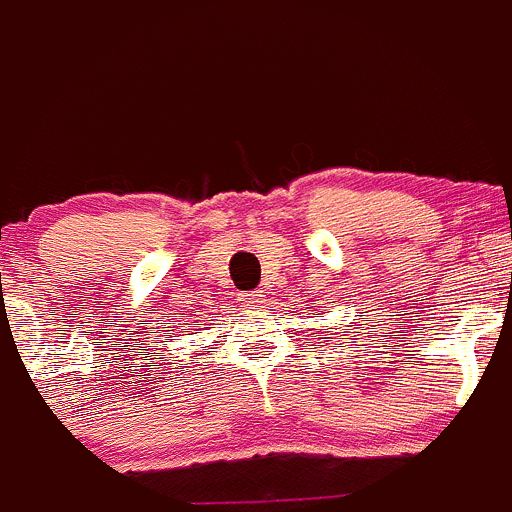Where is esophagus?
I'll list each match as a JSON object with an SVG mask.
<instances>
[{
	"mask_svg": "<svg viewBox=\"0 0 512 512\" xmlns=\"http://www.w3.org/2000/svg\"><path fill=\"white\" fill-rule=\"evenodd\" d=\"M240 305L247 307V310H260L265 305V295L262 292H242Z\"/></svg>",
	"mask_w": 512,
	"mask_h": 512,
	"instance_id": "obj_1",
	"label": "esophagus"
}]
</instances>
